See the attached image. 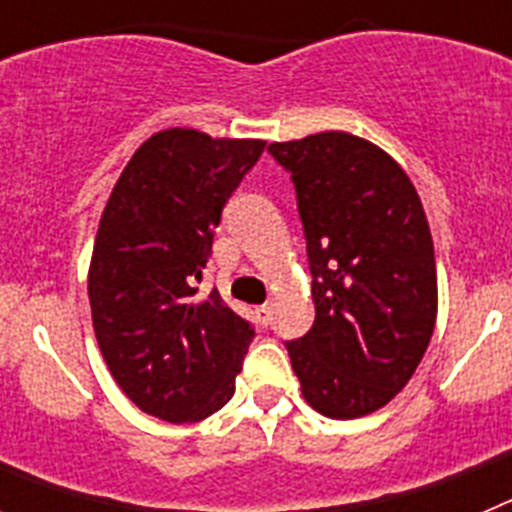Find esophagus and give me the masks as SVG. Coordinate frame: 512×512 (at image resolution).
<instances>
[{
	"instance_id": "34e87169",
	"label": "esophagus",
	"mask_w": 512,
	"mask_h": 512,
	"mask_svg": "<svg viewBox=\"0 0 512 512\" xmlns=\"http://www.w3.org/2000/svg\"><path fill=\"white\" fill-rule=\"evenodd\" d=\"M253 315H256V320H259L261 325H269L271 323V305H259L256 310H253Z\"/></svg>"
}]
</instances>
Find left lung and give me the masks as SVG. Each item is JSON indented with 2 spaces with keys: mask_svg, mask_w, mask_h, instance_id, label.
<instances>
[{
  "mask_svg": "<svg viewBox=\"0 0 512 512\" xmlns=\"http://www.w3.org/2000/svg\"><path fill=\"white\" fill-rule=\"evenodd\" d=\"M297 189L315 323L287 343L312 410L351 420L410 382L438 312L433 238L410 176L343 130L269 143Z\"/></svg>",
  "mask_w": 512,
  "mask_h": 512,
  "instance_id": "1",
  "label": "left lung"
}]
</instances>
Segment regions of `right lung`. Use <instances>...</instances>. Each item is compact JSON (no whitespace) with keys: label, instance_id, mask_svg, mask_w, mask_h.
Segmentation results:
<instances>
[{"label":"right lung","instance_id":"obj_1","mask_svg":"<svg viewBox=\"0 0 512 512\" xmlns=\"http://www.w3.org/2000/svg\"><path fill=\"white\" fill-rule=\"evenodd\" d=\"M266 140L158 130L133 153L99 217L92 325L107 369L143 413L197 423L235 392L253 328L217 289L200 297L212 230Z\"/></svg>","mask_w":512,"mask_h":512}]
</instances>
